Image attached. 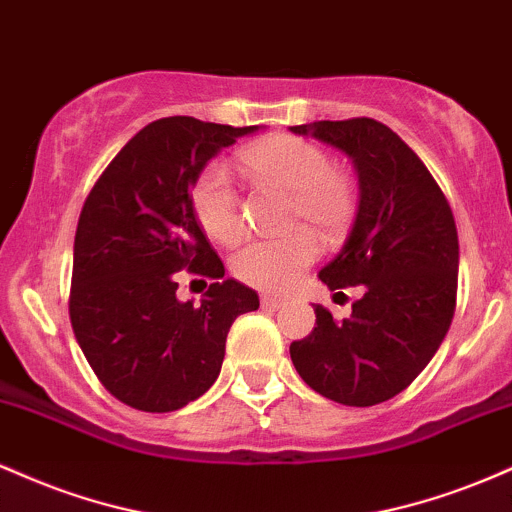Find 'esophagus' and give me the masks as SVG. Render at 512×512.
Listing matches in <instances>:
<instances>
[{"mask_svg":"<svg viewBox=\"0 0 512 512\" xmlns=\"http://www.w3.org/2000/svg\"><path fill=\"white\" fill-rule=\"evenodd\" d=\"M262 305H264V308L279 310V308H284L286 301H284V298H276V296H262Z\"/></svg>","mask_w":512,"mask_h":512,"instance_id":"1","label":"esophagus"}]
</instances>
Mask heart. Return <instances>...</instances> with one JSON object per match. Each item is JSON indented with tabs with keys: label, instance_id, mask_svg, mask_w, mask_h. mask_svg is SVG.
Here are the masks:
<instances>
[{
	"label": "heart",
	"instance_id": "heart-1",
	"mask_svg": "<svg viewBox=\"0 0 512 512\" xmlns=\"http://www.w3.org/2000/svg\"><path fill=\"white\" fill-rule=\"evenodd\" d=\"M248 173L264 187L291 197V223L305 226L320 238L334 240L349 226L354 214V182L332 168L330 156L320 146L301 137L262 139L240 154ZM192 209L202 228L219 243H236L243 233V209L231 175L221 166H209L192 185ZM320 255L310 233L286 238L252 240L238 250L233 269L245 284L262 291H289L305 269Z\"/></svg>",
	"mask_w": 512,
	"mask_h": 512
}]
</instances>
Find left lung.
<instances>
[{
  "label": "left lung",
  "mask_w": 512,
  "mask_h": 512,
  "mask_svg": "<svg viewBox=\"0 0 512 512\" xmlns=\"http://www.w3.org/2000/svg\"><path fill=\"white\" fill-rule=\"evenodd\" d=\"M339 149L358 175V209L327 289L361 286L351 315L315 308V330L291 344L305 385L346 407L387 402L428 366L450 330L460 245L448 199L421 158L370 117L291 127Z\"/></svg>",
  "instance_id": "left-lung-1"
}]
</instances>
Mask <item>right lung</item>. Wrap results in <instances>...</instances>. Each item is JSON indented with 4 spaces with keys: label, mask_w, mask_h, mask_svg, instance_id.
Returning <instances> with one entry per match:
<instances>
[{
    "label": "right lung",
    "mask_w": 512,
    "mask_h": 512,
    "mask_svg": "<svg viewBox=\"0 0 512 512\" xmlns=\"http://www.w3.org/2000/svg\"><path fill=\"white\" fill-rule=\"evenodd\" d=\"M257 129L163 117L122 146L86 197L69 317L93 373L129 407L163 414L202 397L233 320L260 308L255 291L223 279L190 197L211 158ZM180 268L215 279L199 306L174 296Z\"/></svg>",
    "instance_id": "right-lung-1"
}]
</instances>
